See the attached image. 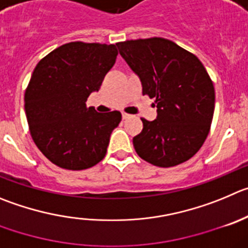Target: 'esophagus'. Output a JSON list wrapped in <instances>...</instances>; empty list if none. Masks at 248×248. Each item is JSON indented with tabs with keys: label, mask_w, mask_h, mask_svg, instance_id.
<instances>
[{
	"label": "esophagus",
	"mask_w": 248,
	"mask_h": 248,
	"mask_svg": "<svg viewBox=\"0 0 248 248\" xmlns=\"http://www.w3.org/2000/svg\"><path fill=\"white\" fill-rule=\"evenodd\" d=\"M128 117H131V115H129V113H127V112H122V119L126 120V119H128Z\"/></svg>",
	"instance_id": "esophagus-1"
}]
</instances>
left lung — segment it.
<instances>
[{
	"instance_id": "left-lung-1",
	"label": "left lung",
	"mask_w": 248,
	"mask_h": 248,
	"mask_svg": "<svg viewBox=\"0 0 248 248\" xmlns=\"http://www.w3.org/2000/svg\"><path fill=\"white\" fill-rule=\"evenodd\" d=\"M140 76L143 95L155 99L158 116L142 119L133 147L143 160L159 168L185 163L201 149L210 131L215 105L212 79L196 55L164 38L116 44Z\"/></svg>"
}]
</instances>
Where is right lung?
<instances>
[{"label": "right lung", "instance_id": "add662e5", "mask_svg": "<svg viewBox=\"0 0 248 248\" xmlns=\"http://www.w3.org/2000/svg\"><path fill=\"white\" fill-rule=\"evenodd\" d=\"M116 45L73 41L51 51L34 68L24 94L31 138L52 164L85 170L104 159L121 112L87 108L92 92L116 62Z\"/></svg>", "mask_w": 248, "mask_h": 248}]
</instances>
